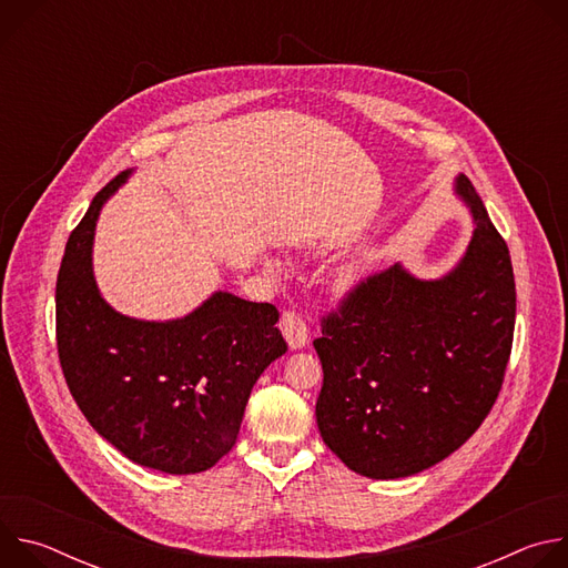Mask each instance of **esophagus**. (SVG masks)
<instances>
[{
	"label": "esophagus",
	"instance_id": "1",
	"mask_svg": "<svg viewBox=\"0 0 568 568\" xmlns=\"http://www.w3.org/2000/svg\"><path fill=\"white\" fill-rule=\"evenodd\" d=\"M281 333L287 339V346L292 351H301L310 342L305 318L298 312H294V310H285L283 312V316H281Z\"/></svg>",
	"mask_w": 568,
	"mask_h": 568
}]
</instances>
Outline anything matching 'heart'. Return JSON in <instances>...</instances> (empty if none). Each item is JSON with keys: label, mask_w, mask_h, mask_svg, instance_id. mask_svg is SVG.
<instances>
[{"label": "heart", "mask_w": 568, "mask_h": 568, "mask_svg": "<svg viewBox=\"0 0 568 568\" xmlns=\"http://www.w3.org/2000/svg\"><path fill=\"white\" fill-rule=\"evenodd\" d=\"M270 267H272V270H276V265H274V263H270ZM351 283H355V274H346V276H344V285H351Z\"/></svg>", "instance_id": "b5f03b06"}]
</instances>
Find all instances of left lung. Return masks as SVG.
Masks as SVG:
<instances>
[{"mask_svg": "<svg viewBox=\"0 0 568 568\" xmlns=\"http://www.w3.org/2000/svg\"><path fill=\"white\" fill-rule=\"evenodd\" d=\"M474 233L458 265L425 281L399 263L362 281L314 339L316 425L353 471L404 478L456 452L490 414L513 351L510 252L465 175Z\"/></svg>", "mask_w": 568, "mask_h": 568, "instance_id": "obj_1", "label": "left lung"}]
</instances>
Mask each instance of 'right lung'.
<instances>
[{
  "label": "right lung",
  "mask_w": 568,
  "mask_h": 568,
  "mask_svg": "<svg viewBox=\"0 0 568 568\" xmlns=\"http://www.w3.org/2000/svg\"><path fill=\"white\" fill-rule=\"evenodd\" d=\"M130 175H116L69 235L55 283L58 357L78 409L123 456L197 474L235 445L256 379L287 344L272 303L229 292L173 321L125 316L101 296L94 229Z\"/></svg>",
  "instance_id": "obj_1"
}]
</instances>
